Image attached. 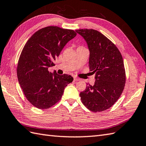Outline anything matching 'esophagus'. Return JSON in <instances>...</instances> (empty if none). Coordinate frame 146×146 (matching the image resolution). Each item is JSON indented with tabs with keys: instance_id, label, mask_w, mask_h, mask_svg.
<instances>
[{
	"instance_id": "esophagus-1",
	"label": "esophagus",
	"mask_w": 146,
	"mask_h": 146,
	"mask_svg": "<svg viewBox=\"0 0 146 146\" xmlns=\"http://www.w3.org/2000/svg\"><path fill=\"white\" fill-rule=\"evenodd\" d=\"M73 80H74V81H80V79L76 77V76H74V77H73Z\"/></svg>"
}]
</instances>
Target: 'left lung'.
<instances>
[{
  "mask_svg": "<svg viewBox=\"0 0 146 146\" xmlns=\"http://www.w3.org/2000/svg\"><path fill=\"white\" fill-rule=\"evenodd\" d=\"M90 50L89 67L95 73L94 85L88 84L81 92V102L89 110L101 112L111 108L121 96L126 83L123 56L106 36L93 29H80Z\"/></svg>",
  "mask_w": 146,
  "mask_h": 146,
  "instance_id": "left-lung-1",
  "label": "left lung"
}]
</instances>
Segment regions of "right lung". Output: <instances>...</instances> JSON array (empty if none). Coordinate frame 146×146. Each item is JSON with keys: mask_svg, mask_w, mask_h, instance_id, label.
I'll use <instances>...</instances> for the list:
<instances>
[{"mask_svg": "<svg viewBox=\"0 0 146 146\" xmlns=\"http://www.w3.org/2000/svg\"><path fill=\"white\" fill-rule=\"evenodd\" d=\"M76 35L73 30L49 26L36 31L27 42L20 54L17 73L27 100L40 110L48 109L61 100L65 88L73 78L66 74H53L56 56Z\"/></svg>", "mask_w": 146, "mask_h": 146, "instance_id": "right-lung-1", "label": "right lung"}]
</instances>
